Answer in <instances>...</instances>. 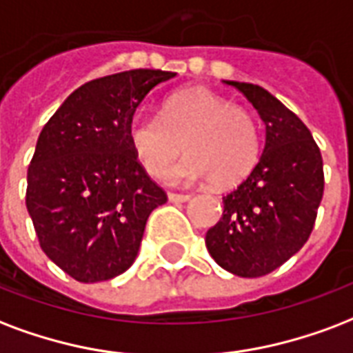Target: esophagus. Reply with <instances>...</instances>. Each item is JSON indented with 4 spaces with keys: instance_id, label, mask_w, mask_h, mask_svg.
<instances>
[{
    "instance_id": "esophagus-1",
    "label": "esophagus",
    "mask_w": 353,
    "mask_h": 353,
    "mask_svg": "<svg viewBox=\"0 0 353 353\" xmlns=\"http://www.w3.org/2000/svg\"><path fill=\"white\" fill-rule=\"evenodd\" d=\"M168 200L174 201V203H183V201L190 200V194H177V192H170V194H168Z\"/></svg>"
}]
</instances>
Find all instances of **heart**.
<instances>
[{"mask_svg": "<svg viewBox=\"0 0 353 353\" xmlns=\"http://www.w3.org/2000/svg\"><path fill=\"white\" fill-rule=\"evenodd\" d=\"M125 137L134 159L150 176H163L185 146L188 157L166 174L168 181L209 179L214 188L241 181L259 153L252 114L203 87L170 94L159 117H131Z\"/></svg>", "mask_w": 353, "mask_h": 353, "instance_id": "1", "label": "heart"}]
</instances>
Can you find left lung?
<instances>
[{
  "instance_id": "1",
  "label": "left lung",
  "mask_w": 353,
  "mask_h": 353,
  "mask_svg": "<svg viewBox=\"0 0 353 353\" xmlns=\"http://www.w3.org/2000/svg\"><path fill=\"white\" fill-rule=\"evenodd\" d=\"M241 90L265 123L257 165L222 198L224 212L205 235L224 270L259 278L307 242L324 194L322 155L305 123L259 85L225 81Z\"/></svg>"
}]
</instances>
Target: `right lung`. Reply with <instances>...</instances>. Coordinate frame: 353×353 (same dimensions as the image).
Here are the masks:
<instances>
[{
	"mask_svg": "<svg viewBox=\"0 0 353 353\" xmlns=\"http://www.w3.org/2000/svg\"><path fill=\"white\" fill-rule=\"evenodd\" d=\"M163 70H129L81 85L40 131L26 205L40 248L81 283L107 281L137 259L146 220L166 203L128 144L125 128Z\"/></svg>",
	"mask_w": 353,
	"mask_h": 353,
	"instance_id": "add662e5",
	"label": "right lung"
}]
</instances>
